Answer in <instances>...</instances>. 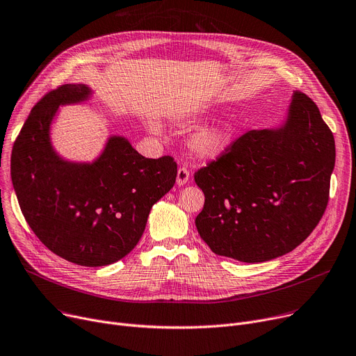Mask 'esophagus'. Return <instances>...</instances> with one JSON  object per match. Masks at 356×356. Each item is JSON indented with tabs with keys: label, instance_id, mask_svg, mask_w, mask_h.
<instances>
[{
	"label": "esophagus",
	"instance_id": "obj_1",
	"mask_svg": "<svg viewBox=\"0 0 356 356\" xmlns=\"http://www.w3.org/2000/svg\"><path fill=\"white\" fill-rule=\"evenodd\" d=\"M189 177H191V173L188 170V167H179L177 170V184L179 186H183L189 181Z\"/></svg>",
	"mask_w": 356,
	"mask_h": 356
}]
</instances>
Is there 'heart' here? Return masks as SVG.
<instances>
[{"label":"heart","mask_w":356,"mask_h":356,"mask_svg":"<svg viewBox=\"0 0 356 356\" xmlns=\"http://www.w3.org/2000/svg\"><path fill=\"white\" fill-rule=\"evenodd\" d=\"M157 129V125H152ZM232 140V127L218 124L197 128L191 134L188 145L191 152L200 159H216L227 152Z\"/></svg>","instance_id":"1"}]
</instances>
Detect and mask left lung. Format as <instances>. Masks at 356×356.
<instances>
[{"mask_svg": "<svg viewBox=\"0 0 356 356\" xmlns=\"http://www.w3.org/2000/svg\"><path fill=\"white\" fill-rule=\"evenodd\" d=\"M334 157L319 108L296 90L282 127L248 131L195 173L204 193L195 220L200 238L242 263L293 251L326 211Z\"/></svg>", "mask_w": 356, "mask_h": 356, "instance_id": "8db88e82", "label": "left lung"}]
</instances>
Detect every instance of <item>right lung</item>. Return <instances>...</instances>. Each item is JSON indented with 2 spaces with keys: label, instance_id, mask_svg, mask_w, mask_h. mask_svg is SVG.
I'll return each mask as SVG.
<instances>
[{
  "label": "right lung",
  "instance_id": "1",
  "mask_svg": "<svg viewBox=\"0 0 356 356\" xmlns=\"http://www.w3.org/2000/svg\"><path fill=\"white\" fill-rule=\"evenodd\" d=\"M90 95L86 85L67 83L34 105L13 147L11 180L29 227L51 252L102 267L137 245L153 204L173 188L177 164L170 156L145 159L118 136L93 163L58 156L50 143L58 108Z\"/></svg>",
  "mask_w": 356,
  "mask_h": 356
}]
</instances>
